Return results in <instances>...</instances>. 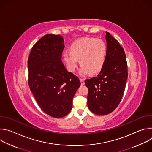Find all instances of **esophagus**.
<instances>
[{"label": "esophagus", "mask_w": 152, "mask_h": 152, "mask_svg": "<svg viewBox=\"0 0 152 152\" xmlns=\"http://www.w3.org/2000/svg\"><path fill=\"white\" fill-rule=\"evenodd\" d=\"M80 80L81 85H83L85 84V80H84V79H83L80 78Z\"/></svg>", "instance_id": "34e87169"}]
</instances>
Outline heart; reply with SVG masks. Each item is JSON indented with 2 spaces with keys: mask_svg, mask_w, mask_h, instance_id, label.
I'll use <instances>...</instances> for the list:
<instances>
[{
  "mask_svg": "<svg viewBox=\"0 0 152 152\" xmlns=\"http://www.w3.org/2000/svg\"><path fill=\"white\" fill-rule=\"evenodd\" d=\"M106 49V45L102 39L84 38L73 42L70 46V52H64L63 57L70 71H75L79 59L81 75L88 72L95 74L103 66Z\"/></svg>",
  "mask_w": 152,
  "mask_h": 152,
  "instance_id": "obj_1",
  "label": "heart"
}]
</instances>
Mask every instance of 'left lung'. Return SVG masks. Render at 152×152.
<instances>
[{"label":"left lung","instance_id":"8db88e82","mask_svg":"<svg viewBox=\"0 0 152 152\" xmlns=\"http://www.w3.org/2000/svg\"><path fill=\"white\" fill-rule=\"evenodd\" d=\"M106 41V55L100 72L85 81L88 89L89 110L99 115H107L116 109L123 96L128 76L123 48L107 32Z\"/></svg>","mask_w":152,"mask_h":152}]
</instances>
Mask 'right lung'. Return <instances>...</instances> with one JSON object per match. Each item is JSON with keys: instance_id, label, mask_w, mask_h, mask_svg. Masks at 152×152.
I'll return each mask as SVG.
<instances>
[{"instance_id": "add662e5", "label": "right lung", "mask_w": 152, "mask_h": 152, "mask_svg": "<svg viewBox=\"0 0 152 152\" xmlns=\"http://www.w3.org/2000/svg\"><path fill=\"white\" fill-rule=\"evenodd\" d=\"M64 42L59 35L43 36L32 47L28 60L29 88L41 109L55 118L70 112L80 85L78 77L68 72L61 61Z\"/></svg>"}]
</instances>
